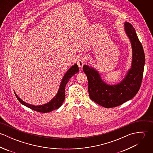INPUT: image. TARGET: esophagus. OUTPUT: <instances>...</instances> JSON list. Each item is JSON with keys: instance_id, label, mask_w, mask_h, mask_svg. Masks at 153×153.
Returning a JSON list of instances; mask_svg holds the SVG:
<instances>
[{"instance_id": "1", "label": "esophagus", "mask_w": 153, "mask_h": 153, "mask_svg": "<svg viewBox=\"0 0 153 153\" xmlns=\"http://www.w3.org/2000/svg\"><path fill=\"white\" fill-rule=\"evenodd\" d=\"M84 62H85L84 58L83 57H81V58H79L78 59L77 64H78V65L80 68H82V66H83L84 64Z\"/></svg>"}]
</instances>
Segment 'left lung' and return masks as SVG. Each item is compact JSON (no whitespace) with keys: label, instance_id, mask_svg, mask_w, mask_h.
<instances>
[{"label":"left lung","instance_id":"obj_1","mask_svg":"<svg viewBox=\"0 0 153 153\" xmlns=\"http://www.w3.org/2000/svg\"><path fill=\"white\" fill-rule=\"evenodd\" d=\"M124 25L132 49L131 68L124 79L117 85H108L101 79L97 71L87 65L83 66L87 76L90 98L105 108L115 107L130 100L137 94L141 85L145 64L143 48L131 23L126 22Z\"/></svg>","mask_w":153,"mask_h":153}]
</instances>
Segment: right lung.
I'll return each mask as SVG.
<instances>
[{
	"label": "right lung",
	"instance_id": "right-lung-1",
	"mask_svg": "<svg viewBox=\"0 0 153 153\" xmlns=\"http://www.w3.org/2000/svg\"><path fill=\"white\" fill-rule=\"evenodd\" d=\"M78 71H79V68L76 64H75L72 66H71V68L66 72L64 76L63 77L59 86V90L56 96L51 101H49L48 103L45 104L44 105H33L26 103L25 102L22 101L20 98H19V97L16 95L15 92V94L17 99L19 101V102L22 104L34 111H36L39 112L46 113V112H51L54 109H58L62 105L65 98V89L66 84L68 83L71 77L74 75H75V74H76Z\"/></svg>",
	"mask_w": 153,
	"mask_h": 153
}]
</instances>
